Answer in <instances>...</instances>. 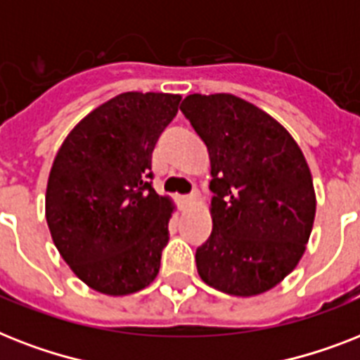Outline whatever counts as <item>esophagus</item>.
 Listing matches in <instances>:
<instances>
[{
    "label": "esophagus",
    "instance_id": "esophagus-1",
    "mask_svg": "<svg viewBox=\"0 0 360 360\" xmlns=\"http://www.w3.org/2000/svg\"><path fill=\"white\" fill-rule=\"evenodd\" d=\"M197 197H198V191H197V189H195V191H191V193H189V195H184L182 202L184 204H195Z\"/></svg>",
    "mask_w": 360,
    "mask_h": 360
}]
</instances>
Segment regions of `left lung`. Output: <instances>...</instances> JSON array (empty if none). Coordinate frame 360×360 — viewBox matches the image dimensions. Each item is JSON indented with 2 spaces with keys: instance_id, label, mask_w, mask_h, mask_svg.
I'll list each match as a JSON object with an SVG mask.
<instances>
[{
  "instance_id": "left-lung-1",
  "label": "left lung",
  "mask_w": 360,
  "mask_h": 360,
  "mask_svg": "<svg viewBox=\"0 0 360 360\" xmlns=\"http://www.w3.org/2000/svg\"><path fill=\"white\" fill-rule=\"evenodd\" d=\"M210 154L212 234L197 271L212 288L251 297L294 271L309 243L316 193L309 163L281 122L234 94L180 105Z\"/></svg>"
}]
</instances>
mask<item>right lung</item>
Returning <instances> with one entry per match:
<instances>
[{"label": "right lung", "mask_w": 360, "mask_h": 360, "mask_svg": "<svg viewBox=\"0 0 360 360\" xmlns=\"http://www.w3.org/2000/svg\"><path fill=\"white\" fill-rule=\"evenodd\" d=\"M182 96L122 93L66 135L46 188V221L63 260L89 288L128 295L158 277L174 204L158 195L152 150Z\"/></svg>", "instance_id": "right-lung-1"}]
</instances>
